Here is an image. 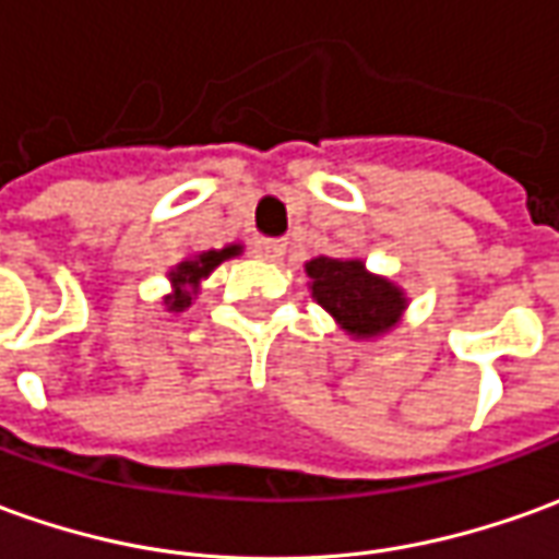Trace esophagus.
<instances>
[{"instance_id":"esophagus-1","label":"esophagus","mask_w":559,"mask_h":559,"mask_svg":"<svg viewBox=\"0 0 559 559\" xmlns=\"http://www.w3.org/2000/svg\"><path fill=\"white\" fill-rule=\"evenodd\" d=\"M286 240H271V237H258L255 240V255L264 261H280L286 255Z\"/></svg>"}]
</instances>
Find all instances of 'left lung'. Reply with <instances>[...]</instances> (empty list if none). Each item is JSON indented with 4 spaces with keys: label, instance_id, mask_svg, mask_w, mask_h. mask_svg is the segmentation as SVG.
Returning <instances> with one entry per match:
<instances>
[{
    "label": "left lung",
    "instance_id": "8db88e82",
    "mask_svg": "<svg viewBox=\"0 0 559 559\" xmlns=\"http://www.w3.org/2000/svg\"><path fill=\"white\" fill-rule=\"evenodd\" d=\"M310 276V298L329 313L353 341H374L402 325L407 292L395 280L365 267L356 255H319L304 264Z\"/></svg>",
    "mask_w": 559,
    "mask_h": 559
}]
</instances>
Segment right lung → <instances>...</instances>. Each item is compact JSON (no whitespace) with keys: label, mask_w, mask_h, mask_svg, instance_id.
Listing matches in <instances>:
<instances>
[{"label":"right lung","mask_w":559,"mask_h":559,"mask_svg":"<svg viewBox=\"0 0 559 559\" xmlns=\"http://www.w3.org/2000/svg\"><path fill=\"white\" fill-rule=\"evenodd\" d=\"M242 255V242H228L225 249H206V252H191L185 255L176 267H169V295H164V307L167 313H185L194 298L200 295V286L210 273L228 261V258Z\"/></svg>","instance_id":"obj_1"}]
</instances>
